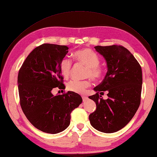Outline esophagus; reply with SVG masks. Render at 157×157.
Segmentation results:
<instances>
[{
  "mask_svg": "<svg viewBox=\"0 0 157 157\" xmlns=\"http://www.w3.org/2000/svg\"><path fill=\"white\" fill-rule=\"evenodd\" d=\"M82 101H86L87 99H88V97L86 96H85V95H82Z\"/></svg>",
  "mask_w": 157,
  "mask_h": 157,
  "instance_id": "esophagus-1",
  "label": "esophagus"
}]
</instances>
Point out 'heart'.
<instances>
[{
    "label": "heart",
    "instance_id": "obj_1",
    "mask_svg": "<svg viewBox=\"0 0 157 157\" xmlns=\"http://www.w3.org/2000/svg\"><path fill=\"white\" fill-rule=\"evenodd\" d=\"M75 58L78 63L87 67L85 72L86 77H90L94 81L101 78L104 70L99 65L100 58L93 51L89 48L80 50L75 53ZM59 67L61 74L64 77L68 78L72 71V61L71 59L68 56H64L60 61ZM90 86L89 80H72L67 84V89L73 93L82 94Z\"/></svg>",
    "mask_w": 157,
    "mask_h": 157
}]
</instances>
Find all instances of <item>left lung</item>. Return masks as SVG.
<instances>
[{
  "label": "left lung",
  "mask_w": 157,
  "mask_h": 157,
  "mask_svg": "<svg viewBox=\"0 0 157 157\" xmlns=\"http://www.w3.org/2000/svg\"><path fill=\"white\" fill-rule=\"evenodd\" d=\"M94 48L105 57L108 71L102 82L94 88L97 93L89 97L97 105L89 118L94 128L112 133L124 127L139 107L142 69L131 52L123 46H97ZM106 90L108 98L104 100L99 93Z\"/></svg>",
  "instance_id": "left-lung-1"
}]
</instances>
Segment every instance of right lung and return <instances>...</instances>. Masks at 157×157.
I'll list each match as a JSON object with an SVG mask.
<instances>
[{
    "mask_svg": "<svg viewBox=\"0 0 157 157\" xmlns=\"http://www.w3.org/2000/svg\"><path fill=\"white\" fill-rule=\"evenodd\" d=\"M65 45L43 44L24 61L18 75L20 105L34 127L56 134L70 124L71 113L81 104L80 95L71 91L54 96L52 90L64 89L60 61L67 54Z\"/></svg>",
    "mask_w": 157,
    "mask_h": 157,
    "instance_id": "1",
    "label": "right lung"
}]
</instances>
